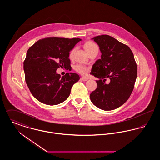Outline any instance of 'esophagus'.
I'll list each match as a JSON object with an SVG mask.
<instances>
[{
	"mask_svg": "<svg viewBox=\"0 0 160 160\" xmlns=\"http://www.w3.org/2000/svg\"><path fill=\"white\" fill-rule=\"evenodd\" d=\"M80 79H81V80H82V81H83V82H86V81H87V80H88V78H86V77H81V78H80Z\"/></svg>",
	"mask_w": 160,
	"mask_h": 160,
	"instance_id": "obj_1",
	"label": "esophagus"
}]
</instances>
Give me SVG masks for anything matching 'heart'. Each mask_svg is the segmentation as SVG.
<instances>
[{
	"instance_id": "1",
	"label": "heart",
	"mask_w": 160,
	"mask_h": 160,
	"mask_svg": "<svg viewBox=\"0 0 160 160\" xmlns=\"http://www.w3.org/2000/svg\"><path fill=\"white\" fill-rule=\"evenodd\" d=\"M84 48H85L86 51L88 52V54L94 50H98V46H97L95 43L91 42V41L86 42L84 44ZM74 50H75V49L74 48L70 52V53H69L70 57H71L73 55ZM74 69L77 72L80 74L81 75H86L89 71V68L88 67L83 65H82V64H77L76 65H75L74 67Z\"/></svg>"
}]
</instances>
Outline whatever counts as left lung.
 Masks as SVG:
<instances>
[{
	"label": "left lung",
	"instance_id": "1",
	"mask_svg": "<svg viewBox=\"0 0 160 160\" xmlns=\"http://www.w3.org/2000/svg\"><path fill=\"white\" fill-rule=\"evenodd\" d=\"M92 39L99 46L102 54L92 66L91 74L99 80L90 98L100 109L112 110L129 98L137 78V64L129 47L115 38L102 35Z\"/></svg>",
	"mask_w": 160,
	"mask_h": 160
}]
</instances>
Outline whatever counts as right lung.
I'll return each instance as SVG.
<instances>
[{
    "mask_svg": "<svg viewBox=\"0 0 160 160\" xmlns=\"http://www.w3.org/2000/svg\"><path fill=\"white\" fill-rule=\"evenodd\" d=\"M80 38L48 37L38 40L28 49L23 62L25 80L32 95L44 104L54 106L68 98L71 88L80 77L56 73L59 68L71 67L69 52Z\"/></svg>",
    "mask_w": 160,
    "mask_h": 160,
    "instance_id": "obj_1",
    "label": "right lung"
}]
</instances>
